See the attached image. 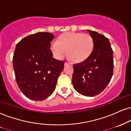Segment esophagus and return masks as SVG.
I'll use <instances>...</instances> for the list:
<instances>
[{
	"instance_id": "34e87169",
	"label": "esophagus",
	"mask_w": 131,
	"mask_h": 131,
	"mask_svg": "<svg viewBox=\"0 0 131 131\" xmlns=\"http://www.w3.org/2000/svg\"><path fill=\"white\" fill-rule=\"evenodd\" d=\"M69 64H69V62H65V64H64V66H65V67H66V66H68V65H69Z\"/></svg>"
}]
</instances>
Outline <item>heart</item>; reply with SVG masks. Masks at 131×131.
<instances>
[{
    "label": "heart",
    "mask_w": 131,
    "mask_h": 131,
    "mask_svg": "<svg viewBox=\"0 0 131 131\" xmlns=\"http://www.w3.org/2000/svg\"><path fill=\"white\" fill-rule=\"evenodd\" d=\"M94 48V42L90 35L67 32L58 36L56 42L51 43L50 50L54 57L62 59L66 54L75 62H82L88 59Z\"/></svg>",
    "instance_id": "1"
}]
</instances>
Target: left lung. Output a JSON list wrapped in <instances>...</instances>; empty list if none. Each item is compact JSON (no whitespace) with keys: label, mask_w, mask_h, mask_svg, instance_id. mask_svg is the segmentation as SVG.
Returning <instances> with one entry per match:
<instances>
[{"label":"left lung","mask_w":131,"mask_h":131,"mask_svg":"<svg viewBox=\"0 0 131 131\" xmlns=\"http://www.w3.org/2000/svg\"><path fill=\"white\" fill-rule=\"evenodd\" d=\"M94 48L87 60L73 65L72 84L77 92L86 96L100 94L113 75V50L109 39L97 32L88 30Z\"/></svg>","instance_id":"1"}]
</instances>
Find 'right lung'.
Instances as JSON below:
<instances>
[{
  "label": "right lung",
  "mask_w": 131,
  "mask_h": 131,
  "mask_svg": "<svg viewBox=\"0 0 131 131\" xmlns=\"http://www.w3.org/2000/svg\"><path fill=\"white\" fill-rule=\"evenodd\" d=\"M54 36L39 32L22 39L16 45L13 58L16 82L23 94L42 101L52 94L64 62L53 58L50 48Z\"/></svg>",
  "instance_id": "1"
}]
</instances>
